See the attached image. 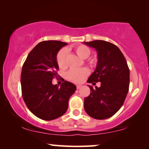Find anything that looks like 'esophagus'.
Instances as JSON below:
<instances>
[{
	"mask_svg": "<svg viewBox=\"0 0 149 149\" xmlns=\"http://www.w3.org/2000/svg\"><path fill=\"white\" fill-rule=\"evenodd\" d=\"M81 87H82V85H77V89H79L80 88H81Z\"/></svg>",
	"mask_w": 149,
	"mask_h": 149,
	"instance_id": "esophagus-1",
	"label": "esophagus"
}]
</instances>
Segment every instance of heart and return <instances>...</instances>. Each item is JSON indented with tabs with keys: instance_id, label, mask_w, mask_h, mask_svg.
<instances>
[{
	"instance_id": "obj_1",
	"label": "heart",
	"mask_w": 149,
	"mask_h": 149,
	"mask_svg": "<svg viewBox=\"0 0 149 149\" xmlns=\"http://www.w3.org/2000/svg\"><path fill=\"white\" fill-rule=\"evenodd\" d=\"M76 54L83 59H86L90 56L91 49L89 47L85 45H79L74 47ZM67 54L68 50L66 48H62L59 51L56 56V62L60 68H66L67 67ZM88 64L91 67L97 64V60L95 58H90L87 60ZM89 74L88 69L82 68L79 69H70L66 73V79L74 83H81Z\"/></svg>"
}]
</instances>
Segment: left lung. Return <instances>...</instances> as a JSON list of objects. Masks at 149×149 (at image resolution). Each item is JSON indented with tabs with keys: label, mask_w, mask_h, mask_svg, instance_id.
I'll return each mask as SVG.
<instances>
[{
	"label": "left lung",
	"mask_w": 149,
	"mask_h": 149,
	"mask_svg": "<svg viewBox=\"0 0 149 149\" xmlns=\"http://www.w3.org/2000/svg\"><path fill=\"white\" fill-rule=\"evenodd\" d=\"M95 48L97 64L87 82L101 86L89 85L91 92L84 100V109L93 119H106L113 116L123 106L129 91L130 70L125 57L115 45L104 40L84 42Z\"/></svg>",
	"instance_id": "8db88e82"
}]
</instances>
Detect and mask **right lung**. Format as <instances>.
I'll return each instance as SVG.
<instances>
[{"instance_id":"right-lung-1","label":"right lung","mask_w":149,"mask_h":149,"mask_svg":"<svg viewBox=\"0 0 149 149\" xmlns=\"http://www.w3.org/2000/svg\"><path fill=\"white\" fill-rule=\"evenodd\" d=\"M66 42L45 40L32 49L21 74L22 93L28 109L36 117L51 121L66 113L70 97L76 91L73 83L64 81L60 87L52 84L59 70L57 54Z\"/></svg>"}]
</instances>
